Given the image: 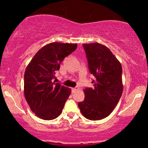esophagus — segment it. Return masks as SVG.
I'll return each instance as SVG.
<instances>
[{
  "mask_svg": "<svg viewBox=\"0 0 148 148\" xmlns=\"http://www.w3.org/2000/svg\"><path fill=\"white\" fill-rule=\"evenodd\" d=\"M78 90H79L78 87H76V88H72V93H75Z\"/></svg>",
  "mask_w": 148,
  "mask_h": 148,
  "instance_id": "esophagus-1",
  "label": "esophagus"
}]
</instances>
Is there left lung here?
<instances>
[{
	"label": "left lung",
	"mask_w": 148,
	"mask_h": 148,
	"mask_svg": "<svg viewBox=\"0 0 148 148\" xmlns=\"http://www.w3.org/2000/svg\"><path fill=\"white\" fill-rule=\"evenodd\" d=\"M94 88H86L85 99L78 103L81 112L92 121L106 118L112 112L123 94L122 66L108 48L97 43L83 44Z\"/></svg>",
	"instance_id": "8db88e82"
}]
</instances>
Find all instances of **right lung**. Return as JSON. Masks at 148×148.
Returning <instances> with one entry per match:
<instances>
[{"label":"right lung","mask_w":148,"mask_h":148,"mask_svg":"<svg viewBox=\"0 0 148 148\" xmlns=\"http://www.w3.org/2000/svg\"><path fill=\"white\" fill-rule=\"evenodd\" d=\"M77 44L52 42L37 52L24 74V95L32 112L44 120H52L62 112L71 89L55 83L56 71Z\"/></svg>","instance_id":"right-lung-1"}]
</instances>
